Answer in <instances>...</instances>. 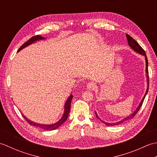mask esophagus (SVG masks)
<instances>
[{"instance_id": "34e87169", "label": "esophagus", "mask_w": 157, "mask_h": 157, "mask_svg": "<svg viewBox=\"0 0 157 157\" xmlns=\"http://www.w3.org/2000/svg\"><path fill=\"white\" fill-rule=\"evenodd\" d=\"M87 87L90 90H94L96 88V84H94V83H93V82H90V83H88V84Z\"/></svg>"}]
</instances>
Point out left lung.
<instances>
[{"instance_id": "1", "label": "left lung", "mask_w": 157, "mask_h": 157, "mask_svg": "<svg viewBox=\"0 0 157 157\" xmlns=\"http://www.w3.org/2000/svg\"><path fill=\"white\" fill-rule=\"evenodd\" d=\"M126 37H127V39H128V44H129V46H130V47H131V48H132L133 50H134V51H135L136 52H137L140 53V54H141V55H144V56H145V59H146V76H147L148 88H147V89H146V93H145L144 97H143V98H142V100L140 104V105L138 106V107L137 109H136V111H135L134 113H133L132 115H129L128 117H125V118H124L123 119H122L121 121H119V122H116V123H109L105 122V121H102V120L98 117L97 114H96V113L95 112L96 117H97L98 119H99L100 120H101V121L102 123H104L105 125H109V126L118 125H119V124H121V123H122L123 122H124V121H127V120H129V119H132V118H134V116H135L136 114H137V113L138 112L140 109L141 108V106H142V103H143V102H144V98H145V97H146V94H147L148 91V87H149V77H148V59H147V57H146V53H145L144 50L143 49V48L141 47V46H140V44H138V43L137 42H136L134 39H133L129 34H126Z\"/></svg>"}]
</instances>
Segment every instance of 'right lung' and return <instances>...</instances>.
Masks as SVG:
<instances>
[{
    "label": "right lung",
    "mask_w": 157,
    "mask_h": 157,
    "mask_svg": "<svg viewBox=\"0 0 157 157\" xmlns=\"http://www.w3.org/2000/svg\"><path fill=\"white\" fill-rule=\"evenodd\" d=\"M44 38H43V37H42L41 36H39V35L33 36V37H32L30 39L28 40L27 42H25L24 44H23L21 46V47L19 48V49L18 50V51H21L22 48L26 47V46L32 44V43H34V42L37 41V40H42V39H44ZM72 98H73V96L71 95L68 98V99L67 100V101L65 102V111H64V113H63V117H62L61 119H60L58 122L54 123V124H51V125L40 124V123H35V122H33V121H30V120H29L28 119L26 118L25 116H23V117L25 118V119L26 120V121H27L29 123V124H30L32 126L38 127V128H40L43 129H44V130H49V131H51V130L55 129L56 128H58L59 126H61L63 124V123L66 121L67 119L68 115H69V113L70 112V107H71V103Z\"/></svg>",
    "instance_id": "1"
}]
</instances>
